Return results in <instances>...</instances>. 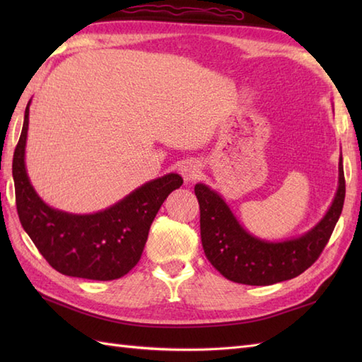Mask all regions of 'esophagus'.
<instances>
[{
    "mask_svg": "<svg viewBox=\"0 0 362 362\" xmlns=\"http://www.w3.org/2000/svg\"><path fill=\"white\" fill-rule=\"evenodd\" d=\"M180 174L185 182H193L201 175V165H199L196 160H187L185 163H182L180 166Z\"/></svg>",
    "mask_w": 362,
    "mask_h": 362,
    "instance_id": "1",
    "label": "esophagus"
}]
</instances>
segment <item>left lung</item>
I'll return each instance as SVG.
<instances>
[{"mask_svg": "<svg viewBox=\"0 0 362 362\" xmlns=\"http://www.w3.org/2000/svg\"><path fill=\"white\" fill-rule=\"evenodd\" d=\"M194 193L201 209L204 252L214 269L235 283L266 286L291 280L305 272L325 249L344 206L342 157L339 160V187L332 206L316 227L294 240L281 243L259 240L245 232L216 191L197 183Z\"/></svg>", "mask_w": 362, "mask_h": 362, "instance_id": "left-lung-1", "label": "left lung"}]
</instances>
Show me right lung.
<instances>
[{"mask_svg":"<svg viewBox=\"0 0 362 362\" xmlns=\"http://www.w3.org/2000/svg\"><path fill=\"white\" fill-rule=\"evenodd\" d=\"M29 104L12 161L15 202L23 228L57 272L101 281L121 279L140 261L153 218L183 179L179 174L158 177L110 209L93 214L54 210L38 197L26 173Z\"/></svg>","mask_w":362,"mask_h":362,"instance_id":"obj_1","label":"right lung"}]
</instances>
